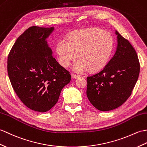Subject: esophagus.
<instances>
[{
  "mask_svg": "<svg viewBox=\"0 0 147 147\" xmlns=\"http://www.w3.org/2000/svg\"><path fill=\"white\" fill-rule=\"evenodd\" d=\"M71 76H72L73 78H74V79H76V78H78L80 76H79V75H77V74H71Z\"/></svg>",
  "mask_w": 147,
  "mask_h": 147,
  "instance_id": "esophagus-1",
  "label": "esophagus"
}]
</instances>
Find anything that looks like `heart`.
Returning <instances> with one entry per match:
<instances>
[{"label":"heart","mask_w":147,"mask_h":147,"mask_svg":"<svg viewBox=\"0 0 147 147\" xmlns=\"http://www.w3.org/2000/svg\"><path fill=\"white\" fill-rule=\"evenodd\" d=\"M114 39L111 34L99 28L77 30L68 36L67 41L59 39L56 44L58 61L61 66L68 67L77 61L73 70L83 73L90 69L96 72L104 68L110 59L114 49Z\"/></svg>","instance_id":"obj_1"}]
</instances>
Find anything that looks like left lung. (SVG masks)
<instances>
[{
  "label": "left lung",
  "mask_w": 147,
  "mask_h": 147,
  "mask_svg": "<svg viewBox=\"0 0 147 147\" xmlns=\"http://www.w3.org/2000/svg\"><path fill=\"white\" fill-rule=\"evenodd\" d=\"M117 49L106 66L87 77L86 95L98 110L120 107L130 96L140 73L139 60L134 47L116 30Z\"/></svg>",
  "instance_id": "obj_1"
}]
</instances>
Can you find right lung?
Listing matches in <instances>:
<instances>
[{"label": "right lung", "mask_w": 147, "mask_h": 147, "mask_svg": "<svg viewBox=\"0 0 147 147\" xmlns=\"http://www.w3.org/2000/svg\"><path fill=\"white\" fill-rule=\"evenodd\" d=\"M54 27L32 26L18 39L7 58V72L16 94L27 108L50 110L71 74L52 56L46 39Z\"/></svg>", "instance_id": "right-lung-1"}]
</instances>
